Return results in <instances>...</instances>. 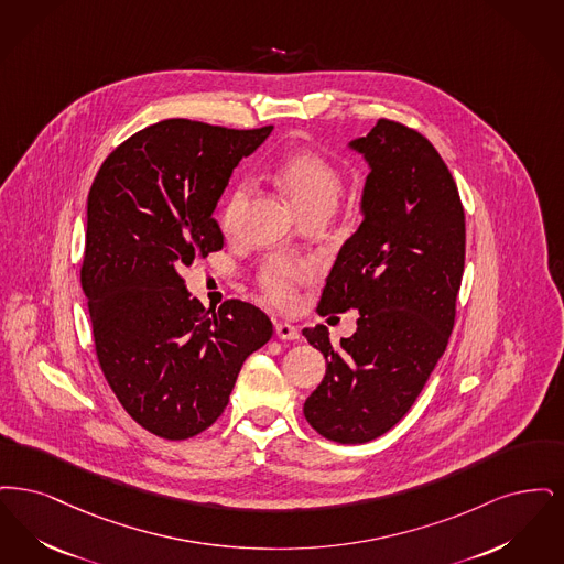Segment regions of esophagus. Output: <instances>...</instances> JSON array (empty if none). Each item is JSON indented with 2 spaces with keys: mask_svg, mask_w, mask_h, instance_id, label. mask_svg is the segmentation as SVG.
<instances>
[{
  "mask_svg": "<svg viewBox=\"0 0 564 564\" xmlns=\"http://www.w3.org/2000/svg\"><path fill=\"white\" fill-rule=\"evenodd\" d=\"M275 335H278V339H282V341H294V339H299L296 326L289 324V322H275Z\"/></svg>",
  "mask_w": 564,
  "mask_h": 564,
  "instance_id": "esophagus-1",
  "label": "esophagus"
}]
</instances>
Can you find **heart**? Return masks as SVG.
I'll return each instance as SVG.
<instances>
[{
    "mask_svg": "<svg viewBox=\"0 0 564 564\" xmlns=\"http://www.w3.org/2000/svg\"><path fill=\"white\" fill-rule=\"evenodd\" d=\"M280 183L293 199L299 215H307L314 210L333 213L339 197L344 194V174L330 164L326 158L312 151L294 153L278 171ZM248 197V181H238L223 206V225L234 227L242 206ZM316 265L312 261L291 259L275 254L270 257L259 271V284L263 293L270 296L275 305L289 307L294 301L296 289L312 280Z\"/></svg>",
    "mask_w": 564,
    "mask_h": 564,
    "instance_id": "b5f03b06",
    "label": "heart"
}]
</instances>
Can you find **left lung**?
I'll use <instances>...</instances> for the list:
<instances>
[{"label": "left lung", "instance_id": "obj_1", "mask_svg": "<svg viewBox=\"0 0 564 564\" xmlns=\"http://www.w3.org/2000/svg\"><path fill=\"white\" fill-rule=\"evenodd\" d=\"M351 148L370 166L365 220L339 250L318 314L358 310L360 318L339 345L322 324L303 330L326 358L303 413L319 436L362 444L409 413L446 349L466 263V213L441 153L415 128L381 118Z\"/></svg>", "mask_w": 564, "mask_h": 564}]
</instances>
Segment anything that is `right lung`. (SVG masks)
Listing matches in <instances>:
<instances>
[{
	"label": "right lung",
	"instance_id": "add662e5",
	"mask_svg": "<svg viewBox=\"0 0 564 564\" xmlns=\"http://www.w3.org/2000/svg\"><path fill=\"white\" fill-rule=\"evenodd\" d=\"M273 126L164 120L113 149L88 194L82 289L98 367L123 411L166 441L208 430L271 319L227 299L204 310L181 271L223 248L213 217L231 171Z\"/></svg>",
	"mask_w": 564,
	"mask_h": 564
}]
</instances>
